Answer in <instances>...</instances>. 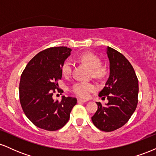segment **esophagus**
Returning <instances> with one entry per match:
<instances>
[{
  "label": "esophagus",
  "instance_id": "obj_1",
  "mask_svg": "<svg viewBox=\"0 0 156 156\" xmlns=\"http://www.w3.org/2000/svg\"><path fill=\"white\" fill-rule=\"evenodd\" d=\"M87 100L82 99V98H78V103H85V102H87Z\"/></svg>",
  "mask_w": 156,
  "mask_h": 156
}]
</instances>
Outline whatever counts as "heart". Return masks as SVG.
Masks as SVG:
<instances>
[{
    "instance_id": "1",
    "label": "heart",
    "mask_w": 156,
    "mask_h": 156,
    "mask_svg": "<svg viewBox=\"0 0 156 156\" xmlns=\"http://www.w3.org/2000/svg\"><path fill=\"white\" fill-rule=\"evenodd\" d=\"M78 60L82 63L85 64L91 69V73L93 78L96 79L101 80L104 78L107 74L106 68L102 67L101 60L98 56L94 53H84L78 57ZM62 73L65 77H68L72 73V63L69 61H66L62 66ZM96 87L92 83H86V82H78L73 86L71 91L80 98H88L91 92L95 91Z\"/></svg>"
}]
</instances>
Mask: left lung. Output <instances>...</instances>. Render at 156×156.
Here are the masks:
<instances>
[{
	"label": "left lung",
	"mask_w": 156,
	"mask_h": 156,
	"mask_svg": "<svg viewBox=\"0 0 156 156\" xmlns=\"http://www.w3.org/2000/svg\"><path fill=\"white\" fill-rule=\"evenodd\" d=\"M107 55L110 75L99 96L107 98L108 103L103 105L97 102L98 108L92 120L98 129L111 132L122 127L135 112L139 81L133 67L121 53L108 47Z\"/></svg>",
	"instance_id": "obj_1"
}]
</instances>
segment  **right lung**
<instances>
[{
	"instance_id": "obj_1",
	"label": "right lung",
	"mask_w": 156,
	"mask_h": 156,
	"mask_svg": "<svg viewBox=\"0 0 156 156\" xmlns=\"http://www.w3.org/2000/svg\"><path fill=\"white\" fill-rule=\"evenodd\" d=\"M72 50L53 47L39 52L28 62L21 75L20 102L26 116L42 129L54 131L64 127L77 103L72 97L62 96L61 101L53 99L58 80L62 79V66Z\"/></svg>"
}]
</instances>
